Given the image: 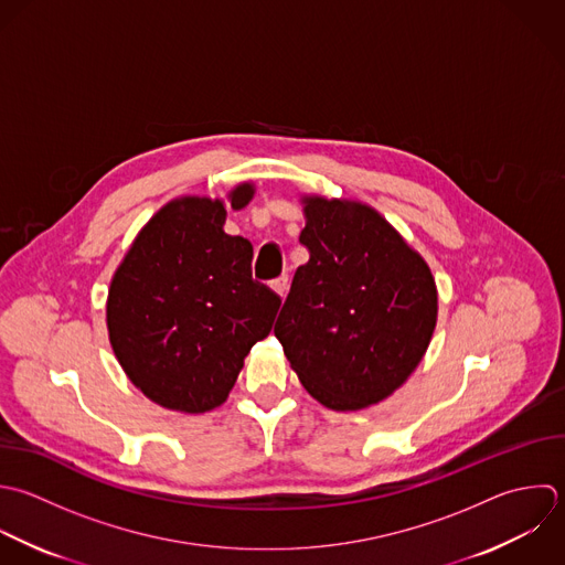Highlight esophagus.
<instances>
[{
	"label": "esophagus",
	"mask_w": 565,
	"mask_h": 565,
	"mask_svg": "<svg viewBox=\"0 0 565 565\" xmlns=\"http://www.w3.org/2000/svg\"><path fill=\"white\" fill-rule=\"evenodd\" d=\"M273 290H275L281 299H286V295H288V290H290V279H288V275H281L279 279H275V281H273Z\"/></svg>",
	"instance_id": "1"
}]
</instances>
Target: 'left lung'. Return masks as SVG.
Masks as SVG:
<instances>
[{
    "label": "left lung",
    "mask_w": 565,
    "mask_h": 565,
    "mask_svg": "<svg viewBox=\"0 0 565 565\" xmlns=\"http://www.w3.org/2000/svg\"><path fill=\"white\" fill-rule=\"evenodd\" d=\"M310 250L275 323L301 385L326 407L361 409L416 370L436 328L425 259L370 206L306 198Z\"/></svg>",
    "instance_id": "left-lung-1"
}]
</instances>
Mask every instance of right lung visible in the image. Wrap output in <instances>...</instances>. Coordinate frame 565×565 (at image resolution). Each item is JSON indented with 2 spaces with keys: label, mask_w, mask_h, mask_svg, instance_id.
Segmentation results:
<instances>
[{
  "label": "right lung",
  "mask_w": 565,
  "mask_h": 565,
  "mask_svg": "<svg viewBox=\"0 0 565 565\" xmlns=\"http://www.w3.org/2000/svg\"><path fill=\"white\" fill-rule=\"evenodd\" d=\"M250 184L231 193L242 209ZM220 200L160 209L118 266L107 297L114 354L153 403L186 414L222 405L281 297L253 279V244L224 233Z\"/></svg>",
  "instance_id": "1"
}]
</instances>
